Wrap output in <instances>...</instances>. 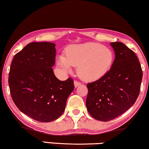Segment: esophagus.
Instances as JSON below:
<instances>
[{
  "label": "esophagus",
  "instance_id": "1",
  "mask_svg": "<svg viewBox=\"0 0 149 149\" xmlns=\"http://www.w3.org/2000/svg\"><path fill=\"white\" fill-rule=\"evenodd\" d=\"M74 86L77 88V86H79V85H81V82L78 81H74Z\"/></svg>",
  "mask_w": 149,
  "mask_h": 149
}]
</instances>
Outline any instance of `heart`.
I'll use <instances>...</instances> for the list:
<instances>
[{
  "label": "heart",
  "mask_w": 149,
  "mask_h": 149,
  "mask_svg": "<svg viewBox=\"0 0 149 149\" xmlns=\"http://www.w3.org/2000/svg\"><path fill=\"white\" fill-rule=\"evenodd\" d=\"M65 55L58 58V64L65 71L77 66V74L85 80H96L105 75L112 65V51L103 45L88 42L69 46Z\"/></svg>",
  "instance_id": "b5f03b06"
}]
</instances>
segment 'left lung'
<instances>
[{"label":"left lung","mask_w":149,"mask_h":149,"mask_svg":"<svg viewBox=\"0 0 149 149\" xmlns=\"http://www.w3.org/2000/svg\"><path fill=\"white\" fill-rule=\"evenodd\" d=\"M110 44L116 55L111 69L87 84V109L94 118L104 122L118 117L134 105L140 94L143 74L132 50L120 42Z\"/></svg>","instance_id":"left-lung-1"}]
</instances>
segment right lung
<instances>
[{"label": "right lung", "instance_id": "right-lung-1", "mask_svg": "<svg viewBox=\"0 0 149 149\" xmlns=\"http://www.w3.org/2000/svg\"><path fill=\"white\" fill-rule=\"evenodd\" d=\"M55 54L54 43L31 42L15 54L9 73L13 103L24 114L43 123L62 114L74 88L72 78L62 81L54 74Z\"/></svg>", "mask_w": 149, "mask_h": 149}]
</instances>
